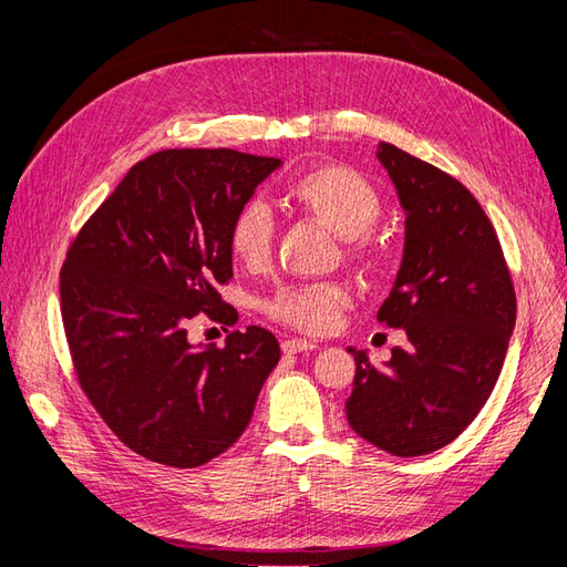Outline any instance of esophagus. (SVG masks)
<instances>
[{
    "label": "esophagus",
    "mask_w": 567,
    "mask_h": 567,
    "mask_svg": "<svg viewBox=\"0 0 567 567\" xmlns=\"http://www.w3.org/2000/svg\"><path fill=\"white\" fill-rule=\"evenodd\" d=\"M281 350L286 354H298V352H310L317 350V342L312 340H302V338H288L281 342Z\"/></svg>",
    "instance_id": "1"
}]
</instances>
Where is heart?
I'll list each match as a JSON object with an SVG mask.
<instances>
[{
    "label": "heart",
    "mask_w": 567,
    "mask_h": 567,
    "mask_svg": "<svg viewBox=\"0 0 567 567\" xmlns=\"http://www.w3.org/2000/svg\"><path fill=\"white\" fill-rule=\"evenodd\" d=\"M288 200L346 244V257L359 265L379 262L381 248L371 227L381 217L375 188L350 167L319 165L288 186ZM274 246V219L262 200H248L229 225V248L238 262L260 267ZM350 305V290L338 281L286 286L267 302V312L302 333H326Z\"/></svg>",
    "instance_id": "obj_1"
}]
</instances>
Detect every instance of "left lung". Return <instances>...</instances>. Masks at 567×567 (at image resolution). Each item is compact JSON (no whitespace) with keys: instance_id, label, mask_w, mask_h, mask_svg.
Wrapping results in <instances>:
<instances>
[{"instance_id":"8db88e82","label":"left lung","mask_w":567,"mask_h":567,"mask_svg":"<svg viewBox=\"0 0 567 567\" xmlns=\"http://www.w3.org/2000/svg\"><path fill=\"white\" fill-rule=\"evenodd\" d=\"M398 188L404 255L379 321L404 329L375 369L352 352L346 414L352 431L392 456H423L456 440L485 406L516 326V290L489 217L452 175L379 144Z\"/></svg>"}]
</instances>
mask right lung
Returning <instances> with one entry per match:
<instances>
[{
  "instance_id": "add662e5",
  "label": "right lung",
  "mask_w": 567,
  "mask_h": 567,
  "mask_svg": "<svg viewBox=\"0 0 567 567\" xmlns=\"http://www.w3.org/2000/svg\"><path fill=\"white\" fill-rule=\"evenodd\" d=\"M279 158L167 148L136 163L68 248L61 317L80 388L140 456L196 468L248 427L281 348L262 326L194 348L200 312L236 323L229 225Z\"/></svg>"
}]
</instances>
